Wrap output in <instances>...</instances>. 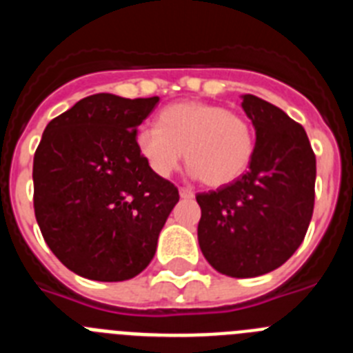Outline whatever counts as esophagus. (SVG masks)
Wrapping results in <instances>:
<instances>
[{
	"mask_svg": "<svg viewBox=\"0 0 353 353\" xmlns=\"http://www.w3.org/2000/svg\"><path fill=\"white\" fill-rule=\"evenodd\" d=\"M180 196H182V198H185V199H191L192 196H194V192H192L189 187H180Z\"/></svg>",
	"mask_w": 353,
	"mask_h": 353,
	"instance_id": "1",
	"label": "esophagus"
}]
</instances>
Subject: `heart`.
Masks as SVG:
<instances>
[{
	"instance_id": "1",
	"label": "heart",
	"mask_w": 353,
	"mask_h": 353,
	"mask_svg": "<svg viewBox=\"0 0 353 353\" xmlns=\"http://www.w3.org/2000/svg\"><path fill=\"white\" fill-rule=\"evenodd\" d=\"M136 145L159 176H170L183 152L194 176L208 187H223L249 170L256 136L244 114L210 102L183 101L162 109L157 127H141Z\"/></svg>"
}]
</instances>
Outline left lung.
Instances as JSON below:
<instances>
[{
    "label": "left lung",
    "instance_id": "8db88e82",
    "mask_svg": "<svg viewBox=\"0 0 353 353\" xmlns=\"http://www.w3.org/2000/svg\"><path fill=\"white\" fill-rule=\"evenodd\" d=\"M256 130L248 173L199 192L198 242L217 272L256 277L281 267L304 240L314 207L316 157L304 127L260 97L242 95Z\"/></svg>",
    "mask_w": 353,
    "mask_h": 353
}]
</instances>
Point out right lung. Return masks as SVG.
I'll return each mask as SVG.
<instances>
[{
    "label": "right lung",
    "mask_w": 353,
    "mask_h": 353,
    "mask_svg": "<svg viewBox=\"0 0 353 353\" xmlns=\"http://www.w3.org/2000/svg\"><path fill=\"white\" fill-rule=\"evenodd\" d=\"M159 97L97 93L51 120L33 159L43 240L77 276L127 281L148 267L179 189L138 152V125Z\"/></svg>",
    "instance_id": "add662e5"
}]
</instances>
